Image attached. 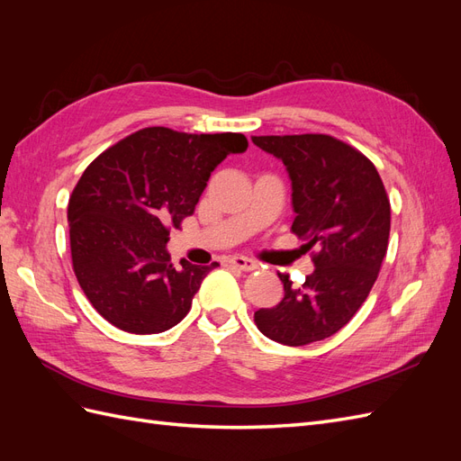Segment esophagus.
Returning a JSON list of instances; mask_svg holds the SVG:
<instances>
[{"label":"esophagus","instance_id":"esophagus-1","mask_svg":"<svg viewBox=\"0 0 461 461\" xmlns=\"http://www.w3.org/2000/svg\"><path fill=\"white\" fill-rule=\"evenodd\" d=\"M229 263L234 265V267L242 269V271H254V269H258V263H256L254 259L246 258V256H232V258L229 259Z\"/></svg>","mask_w":461,"mask_h":461}]
</instances>
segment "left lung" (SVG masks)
Returning a JSON list of instances; mask_svg holds the SVG:
<instances>
[{"label":"left lung","mask_w":461,"mask_h":461,"mask_svg":"<svg viewBox=\"0 0 461 461\" xmlns=\"http://www.w3.org/2000/svg\"><path fill=\"white\" fill-rule=\"evenodd\" d=\"M286 167L292 180V232L317 248L315 271L300 288L281 275L285 298L254 313L265 337L286 346L325 340L369 296L388 248L390 202L375 165L329 134L252 136Z\"/></svg>","instance_id":"1"}]
</instances>
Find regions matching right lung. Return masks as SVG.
<instances>
[{"instance_id": "right-lung-1", "label": "right lung", "mask_w": 461, "mask_h": 461, "mask_svg": "<svg viewBox=\"0 0 461 461\" xmlns=\"http://www.w3.org/2000/svg\"><path fill=\"white\" fill-rule=\"evenodd\" d=\"M248 148L244 134H186L149 127L100 153L68 198V236L80 288L121 330L156 334L186 317L215 265L167 252L171 227L194 213L207 180L229 153Z\"/></svg>"}]
</instances>
